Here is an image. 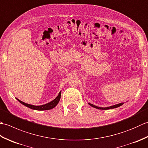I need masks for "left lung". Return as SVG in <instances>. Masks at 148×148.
<instances>
[{"label": "left lung", "instance_id": "left-lung-1", "mask_svg": "<svg viewBox=\"0 0 148 148\" xmlns=\"http://www.w3.org/2000/svg\"><path fill=\"white\" fill-rule=\"evenodd\" d=\"M123 102H121V103H118V104H116V105H114V106H111L110 107H107V108H100V107H98V106H96L95 105H93L92 104V103H88V104L90 106H91L92 107H93V108H96V109H102V110H107V109H114V108H118V107L121 106L122 105H123Z\"/></svg>", "mask_w": 148, "mask_h": 148}]
</instances>
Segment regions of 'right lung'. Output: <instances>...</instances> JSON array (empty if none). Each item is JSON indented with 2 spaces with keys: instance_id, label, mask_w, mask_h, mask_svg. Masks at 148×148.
<instances>
[{
  "instance_id": "add662e5",
  "label": "right lung",
  "mask_w": 148,
  "mask_h": 148,
  "mask_svg": "<svg viewBox=\"0 0 148 148\" xmlns=\"http://www.w3.org/2000/svg\"><path fill=\"white\" fill-rule=\"evenodd\" d=\"M60 97H61V91L59 92L58 96L56 97L54 100H53L52 101L46 103V104L40 105V106H34V105L29 104V103H27L25 102H22L21 100H19L17 98H16V99L18 101L21 103V104H23V106H26V107H27V108H29L30 109H32L34 110H37V111H45V110H49V109L54 108L58 104V103L60 101Z\"/></svg>"
}]
</instances>
